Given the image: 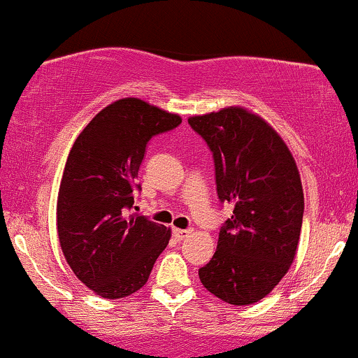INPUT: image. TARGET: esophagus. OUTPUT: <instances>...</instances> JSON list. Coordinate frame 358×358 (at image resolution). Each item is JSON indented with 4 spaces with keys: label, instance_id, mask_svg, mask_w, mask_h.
<instances>
[{
    "label": "esophagus",
    "instance_id": "34e87169",
    "mask_svg": "<svg viewBox=\"0 0 358 358\" xmlns=\"http://www.w3.org/2000/svg\"><path fill=\"white\" fill-rule=\"evenodd\" d=\"M190 234H192V230H182V228H173V236H175L176 240H178V242H182V240L188 238V236H190Z\"/></svg>",
    "mask_w": 358,
    "mask_h": 358
}]
</instances>
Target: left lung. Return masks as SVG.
Returning <instances> with one entry per match:
<instances>
[{"instance_id":"obj_1","label":"left lung","mask_w":358,"mask_h":358,"mask_svg":"<svg viewBox=\"0 0 358 358\" xmlns=\"http://www.w3.org/2000/svg\"><path fill=\"white\" fill-rule=\"evenodd\" d=\"M213 153L220 201L234 206L212 260L198 270L208 292L231 305L262 300L285 277L303 220V190L285 141L240 106L192 116Z\"/></svg>"}]
</instances>
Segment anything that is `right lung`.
<instances>
[{
    "instance_id": "1",
    "label": "right lung",
    "mask_w": 358,
    "mask_h": 358,
    "mask_svg": "<svg viewBox=\"0 0 358 358\" xmlns=\"http://www.w3.org/2000/svg\"><path fill=\"white\" fill-rule=\"evenodd\" d=\"M180 123L178 115L123 98L94 116L70 150L56 205L58 238L73 273L103 299L140 290L166 248L170 228L130 210L146 145Z\"/></svg>"
}]
</instances>
